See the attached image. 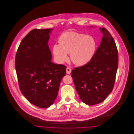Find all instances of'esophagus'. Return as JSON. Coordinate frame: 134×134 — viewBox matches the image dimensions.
<instances>
[{
	"label": "esophagus",
	"instance_id": "obj_1",
	"mask_svg": "<svg viewBox=\"0 0 134 134\" xmlns=\"http://www.w3.org/2000/svg\"><path fill=\"white\" fill-rule=\"evenodd\" d=\"M71 72V69H70V68L68 67H67V68H66V73H67V74H69Z\"/></svg>",
	"mask_w": 134,
	"mask_h": 134
}]
</instances>
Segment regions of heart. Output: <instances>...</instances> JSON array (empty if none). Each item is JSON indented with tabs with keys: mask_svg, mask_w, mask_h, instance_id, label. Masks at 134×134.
I'll use <instances>...</instances> for the list:
<instances>
[{
	"mask_svg": "<svg viewBox=\"0 0 134 134\" xmlns=\"http://www.w3.org/2000/svg\"><path fill=\"white\" fill-rule=\"evenodd\" d=\"M59 44H54L53 53L59 62H63L70 54L72 62L77 66L87 64L96 53V43L91 36L77 32H66L59 39Z\"/></svg>",
	"mask_w": 134,
	"mask_h": 134,
	"instance_id": "1",
	"label": "heart"
}]
</instances>
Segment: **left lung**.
<instances>
[{
	"label": "left lung",
	"mask_w": 134,
	"mask_h": 134,
	"mask_svg": "<svg viewBox=\"0 0 134 134\" xmlns=\"http://www.w3.org/2000/svg\"><path fill=\"white\" fill-rule=\"evenodd\" d=\"M100 45L87 64L75 68L71 76L77 92L85 104L93 105L104 100L115 85L119 55L114 39L104 27Z\"/></svg>",
	"instance_id": "left-lung-1"
}]
</instances>
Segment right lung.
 <instances>
[{
	"label": "right lung",
	"mask_w": 134,
	"mask_h": 134,
	"mask_svg": "<svg viewBox=\"0 0 134 134\" xmlns=\"http://www.w3.org/2000/svg\"><path fill=\"white\" fill-rule=\"evenodd\" d=\"M52 29H34L23 38L16 53L15 66L19 89L30 102L47 108L57 96L66 67L51 62L48 46Z\"/></svg>",
	"instance_id": "add662e5"
}]
</instances>
